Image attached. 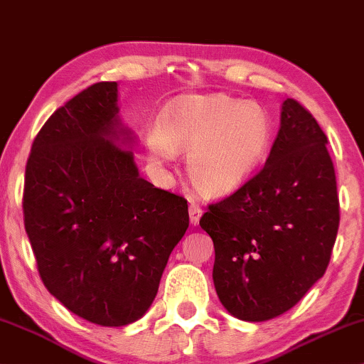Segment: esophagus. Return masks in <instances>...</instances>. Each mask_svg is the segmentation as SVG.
I'll use <instances>...</instances> for the list:
<instances>
[{"mask_svg":"<svg viewBox=\"0 0 364 364\" xmlns=\"http://www.w3.org/2000/svg\"><path fill=\"white\" fill-rule=\"evenodd\" d=\"M201 215H203V210H201L196 203H191L190 205V222H191V225L200 223Z\"/></svg>","mask_w":364,"mask_h":364,"instance_id":"obj_1","label":"esophagus"}]
</instances>
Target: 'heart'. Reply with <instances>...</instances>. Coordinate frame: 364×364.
Returning a JSON list of instances; mask_svg holds the SVG:
<instances>
[{
    "instance_id": "b5f03b06",
    "label": "heart",
    "mask_w": 364,
    "mask_h": 364,
    "mask_svg": "<svg viewBox=\"0 0 364 364\" xmlns=\"http://www.w3.org/2000/svg\"><path fill=\"white\" fill-rule=\"evenodd\" d=\"M272 119L255 102L228 95H188L159 117L148 134L151 154L188 153V176L201 195L235 191L262 166L272 146Z\"/></svg>"
}]
</instances>
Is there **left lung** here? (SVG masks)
<instances>
[{
    "instance_id": "left-lung-1",
    "label": "left lung",
    "mask_w": 364,
    "mask_h": 364,
    "mask_svg": "<svg viewBox=\"0 0 364 364\" xmlns=\"http://www.w3.org/2000/svg\"><path fill=\"white\" fill-rule=\"evenodd\" d=\"M326 144L309 110L284 100L264 168L201 216L215 247L216 294L238 319L260 323L284 314L328 269L339 198Z\"/></svg>"
}]
</instances>
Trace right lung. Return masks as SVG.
<instances>
[{
    "mask_svg": "<svg viewBox=\"0 0 364 364\" xmlns=\"http://www.w3.org/2000/svg\"><path fill=\"white\" fill-rule=\"evenodd\" d=\"M117 112L116 82L87 87L55 110L31 146L23 190L45 287L109 328L146 314L190 225L185 198L139 176Z\"/></svg>",
    "mask_w": 364,
    "mask_h": 364,
    "instance_id": "obj_1",
    "label": "right lung"
}]
</instances>
